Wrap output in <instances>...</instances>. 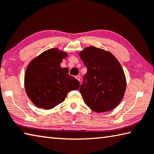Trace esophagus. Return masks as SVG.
I'll use <instances>...</instances> for the list:
<instances>
[{
    "label": "esophagus",
    "mask_w": 154,
    "mask_h": 154,
    "mask_svg": "<svg viewBox=\"0 0 154 154\" xmlns=\"http://www.w3.org/2000/svg\"><path fill=\"white\" fill-rule=\"evenodd\" d=\"M75 78H76V79H77L78 81H80V79H81V77L79 76V75H77V76L75 77Z\"/></svg>",
    "instance_id": "1"
}]
</instances>
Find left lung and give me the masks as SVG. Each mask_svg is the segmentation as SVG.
I'll return each instance as SVG.
<instances>
[{
  "label": "left lung",
  "mask_w": 154,
  "mask_h": 154,
  "mask_svg": "<svg viewBox=\"0 0 154 154\" xmlns=\"http://www.w3.org/2000/svg\"><path fill=\"white\" fill-rule=\"evenodd\" d=\"M88 69L79 91L87 106L97 112L112 110L124 96L126 78L121 64L113 54L89 46L79 53Z\"/></svg>",
  "instance_id": "8db88e82"
}]
</instances>
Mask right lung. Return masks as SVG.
Wrapping results in <instances>:
<instances>
[{"instance_id": "right-lung-1", "label": "right lung", "mask_w": 154, "mask_h": 154, "mask_svg": "<svg viewBox=\"0 0 154 154\" xmlns=\"http://www.w3.org/2000/svg\"><path fill=\"white\" fill-rule=\"evenodd\" d=\"M67 54L58 48L42 53L28 65L25 75L27 96L38 108L48 110L65 100L72 90L79 88V82L69 74L68 68L60 63Z\"/></svg>"}]
</instances>
